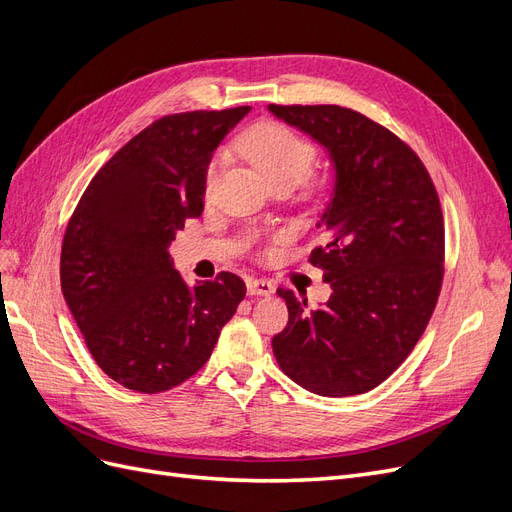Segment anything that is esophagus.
Wrapping results in <instances>:
<instances>
[{
    "mask_svg": "<svg viewBox=\"0 0 512 512\" xmlns=\"http://www.w3.org/2000/svg\"><path fill=\"white\" fill-rule=\"evenodd\" d=\"M247 292L252 297H269L271 292H275V284L269 280H247Z\"/></svg>",
    "mask_w": 512,
    "mask_h": 512,
    "instance_id": "1",
    "label": "esophagus"
}]
</instances>
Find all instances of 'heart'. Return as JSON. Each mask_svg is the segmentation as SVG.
<instances>
[{"label": "heart", "mask_w": 512, "mask_h": 512, "mask_svg": "<svg viewBox=\"0 0 512 512\" xmlns=\"http://www.w3.org/2000/svg\"><path fill=\"white\" fill-rule=\"evenodd\" d=\"M237 151L250 160L273 185H299L307 179L316 160V147L307 136L284 123L265 121L243 132ZM220 173V158L207 166L205 188L211 190Z\"/></svg>", "instance_id": "b5f03b06"}]
</instances>
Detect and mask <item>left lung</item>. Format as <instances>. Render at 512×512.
Listing matches in <instances>:
<instances>
[{"instance_id":"8db88e82","label":"left lung","mask_w":512,"mask_h":512,"mask_svg":"<svg viewBox=\"0 0 512 512\" xmlns=\"http://www.w3.org/2000/svg\"><path fill=\"white\" fill-rule=\"evenodd\" d=\"M269 111L329 151L335 188L309 254L331 299L309 309L292 290L288 324L273 337L282 371L322 397L361 395L406 361L438 303L444 218L421 158L380 123L337 104ZM318 224V226H320Z\"/></svg>"}]
</instances>
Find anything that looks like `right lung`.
I'll return each instance as SVG.
<instances>
[{"instance_id":"add662e5","label":"right lung","mask_w":512,"mask_h":512,"mask_svg":"<svg viewBox=\"0 0 512 512\" xmlns=\"http://www.w3.org/2000/svg\"><path fill=\"white\" fill-rule=\"evenodd\" d=\"M247 113L153 121L98 170L68 222L61 292L100 369L130 391L162 393L192 378L245 297L228 271L190 286L168 245L203 213L213 151Z\"/></svg>"}]
</instances>
